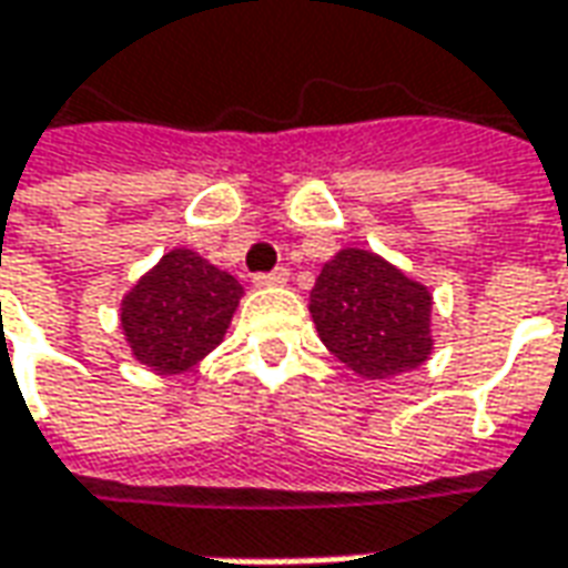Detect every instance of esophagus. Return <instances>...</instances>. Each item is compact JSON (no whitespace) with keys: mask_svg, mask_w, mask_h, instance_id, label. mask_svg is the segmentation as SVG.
Here are the masks:
<instances>
[{"mask_svg":"<svg viewBox=\"0 0 568 568\" xmlns=\"http://www.w3.org/2000/svg\"><path fill=\"white\" fill-rule=\"evenodd\" d=\"M288 283V270L276 267L270 270V273H257L254 276V285H261V288H267V285H285Z\"/></svg>","mask_w":568,"mask_h":568,"instance_id":"34e87169","label":"esophagus"}]
</instances>
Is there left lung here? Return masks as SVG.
I'll return each mask as SVG.
<instances>
[{
	"label": "left lung",
	"instance_id": "8db88e82",
	"mask_svg": "<svg viewBox=\"0 0 568 568\" xmlns=\"http://www.w3.org/2000/svg\"><path fill=\"white\" fill-rule=\"evenodd\" d=\"M320 342L364 379H392L429 361L432 295L385 257L342 248L311 288Z\"/></svg>",
	"mask_w": 568,
	"mask_h": 568
}]
</instances>
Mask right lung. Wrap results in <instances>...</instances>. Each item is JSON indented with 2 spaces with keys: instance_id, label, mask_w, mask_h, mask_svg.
Wrapping results in <instances>:
<instances>
[{
  "instance_id": "right-lung-1",
  "label": "right lung",
  "mask_w": 568,
  "mask_h": 568,
  "mask_svg": "<svg viewBox=\"0 0 568 568\" xmlns=\"http://www.w3.org/2000/svg\"><path fill=\"white\" fill-rule=\"evenodd\" d=\"M242 285L192 248H173L121 301V329L139 364L183 373L223 342Z\"/></svg>"
}]
</instances>
